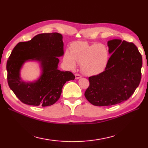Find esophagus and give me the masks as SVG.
I'll list each match as a JSON object with an SVG mask.
<instances>
[{
    "label": "esophagus",
    "instance_id": "34e87169",
    "mask_svg": "<svg viewBox=\"0 0 148 148\" xmlns=\"http://www.w3.org/2000/svg\"><path fill=\"white\" fill-rule=\"evenodd\" d=\"M81 75H79V74H78V73H76L75 74V79H80V78H81Z\"/></svg>",
    "mask_w": 148,
    "mask_h": 148
}]
</instances>
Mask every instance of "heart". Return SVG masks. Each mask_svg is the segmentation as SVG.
I'll list each match as a JSON object with an SVG mask.
<instances>
[{"label": "heart", "instance_id": "obj_1", "mask_svg": "<svg viewBox=\"0 0 148 148\" xmlns=\"http://www.w3.org/2000/svg\"><path fill=\"white\" fill-rule=\"evenodd\" d=\"M108 51L102 44H90L87 41H75L70 45V51H66L64 60L72 69L77 64L81 65V70L86 75L100 73L106 66Z\"/></svg>", "mask_w": 148, "mask_h": 148}]
</instances>
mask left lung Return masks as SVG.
<instances>
[{"mask_svg": "<svg viewBox=\"0 0 148 148\" xmlns=\"http://www.w3.org/2000/svg\"><path fill=\"white\" fill-rule=\"evenodd\" d=\"M108 59L103 72L89 77L84 95L95 106H111L129 99L141 81L142 58L136 46L121 40L108 41Z\"/></svg>", "mask_w": 148, "mask_h": 148, "instance_id": "1", "label": "left lung"}]
</instances>
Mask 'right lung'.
Here are the masks:
<instances>
[{
	"mask_svg": "<svg viewBox=\"0 0 148 148\" xmlns=\"http://www.w3.org/2000/svg\"><path fill=\"white\" fill-rule=\"evenodd\" d=\"M63 54L62 36L57 32L40 34L15 45L7 61V80L10 89L21 101L47 107L59 99L64 84L75 78L71 71L58 69V57ZM30 59L40 61L43 72L37 82L28 84L21 81L19 71L24 62Z\"/></svg>",
	"mask_w": 148,
	"mask_h": 148,
	"instance_id": "right-lung-1",
	"label": "right lung"
}]
</instances>
